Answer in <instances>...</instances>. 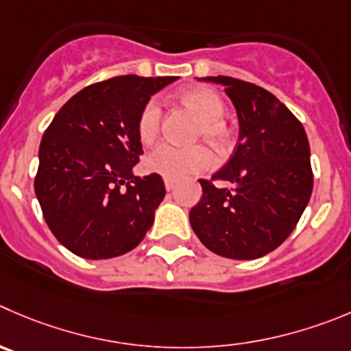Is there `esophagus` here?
Instances as JSON below:
<instances>
[{
    "label": "esophagus",
    "mask_w": 351,
    "mask_h": 351,
    "mask_svg": "<svg viewBox=\"0 0 351 351\" xmlns=\"http://www.w3.org/2000/svg\"><path fill=\"white\" fill-rule=\"evenodd\" d=\"M163 184H165V189L167 191H172L173 186H176V181H172V179H163Z\"/></svg>",
    "instance_id": "obj_1"
}]
</instances>
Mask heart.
Segmentation results:
<instances>
[{
	"instance_id": "heart-1",
	"label": "heart",
	"mask_w": 351,
	"mask_h": 351,
	"mask_svg": "<svg viewBox=\"0 0 351 351\" xmlns=\"http://www.w3.org/2000/svg\"><path fill=\"white\" fill-rule=\"evenodd\" d=\"M181 99L199 115L198 136L205 138L217 148H226L231 143V131L222 117L226 103L219 93L210 88H193L181 95ZM162 108L156 98H152L143 106L138 117V136L143 145H152L160 132ZM215 156L206 146H178L162 143L148 153L145 165L149 172L167 179H184L210 170Z\"/></svg>"
}]
</instances>
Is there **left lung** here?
Listing matches in <instances>:
<instances>
[{"mask_svg": "<svg viewBox=\"0 0 351 351\" xmlns=\"http://www.w3.org/2000/svg\"><path fill=\"white\" fill-rule=\"evenodd\" d=\"M199 81L226 88L238 113L239 138L212 181H199L203 196L189 222L210 252L260 258L291 234L308 205L313 176L305 129L267 89L226 75Z\"/></svg>", "mask_w": 351, "mask_h": 351, "instance_id": "1", "label": "left lung"}]
</instances>
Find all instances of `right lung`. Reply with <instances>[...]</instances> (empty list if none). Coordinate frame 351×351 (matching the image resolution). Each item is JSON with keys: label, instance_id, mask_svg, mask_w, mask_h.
<instances>
[{"label": "right lung", "instance_id": "obj_1", "mask_svg": "<svg viewBox=\"0 0 351 351\" xmlns=\"http://www.w3.org/2000/svg\"><path fill=\"white\" fill-rule=\"evenodd\" d=\"M178 77L120 75L73 95L39 146L36 196L60 243L88 260L134 250L165 196L158 173L139 179L138 117L149 98Z\"/></svg>", "mask_w": 351, "mask_h": 351}]
</instances>
